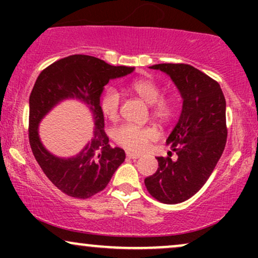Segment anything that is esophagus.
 <instances>
[{
    "mask_svg": "<svg viewBox=\"0 0 258 258\" xmlns=\"http://www.w3.org/2000/svg\"><path fill=\"white\" fill-rule=\"evenodd\" d=\"M126 156L127 158H130V159H133V160H136V159H138L139 156V154H136V153H131V152H126Z\"/></svg>",
    "mask_w": 258,
    "mask_h": 258,
    "instance_id": "34e87169",
    "label": "esophagus"
}]
</instances>
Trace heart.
Returning <instances> with one entry per match:
<instances>
[{
    "label": "heart",
    "instance_id": "b5f03b06",
    "mask_svg": "<svg viewBox=\"0 0 258 258\" xmlns=\"http://www.w3.org/2000/svg\"><path fill=\"white\" fill-rule=\"evenodd\" d=\"M130 91L146 100L152 106L154 119L166 122L176 114L177 102L171 96H161L162 90L158 82L150 79H138L130 84ZM120 93L116 88L108 87L100 96V110L106 119L115 121L119 117ZM114 141L121 147L132 152H143L150 142L158 137L153 127H142L132 123H123L111 131Z\"/></svg>",
    "mask_w": 258,
    "mask_h": 258
}]
</instances>
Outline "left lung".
Wrapping results in <instances>:
<instances>
[{"mask_svg": "<svg viewBox=\"0 0 258 258\" xmlns=\"http://www.w3.org/2000/svg\"><path fill=\"white\" fill-rule=\"evenodd\" d=\"M183 98L182 112L166 144L176 153L158 159V171L144 179L154 199L164 204L188 200L206 183L227 142L226 99L220 84L188 64H156Z\"/></svg>", "mask_w": 258, "mask_h": 258, "instance_id": "obj_1", "label": "left lung"}]
</instances>
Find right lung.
Returning <instances> with one entry per match:
<instances>
[{
	"label": "right lung",
	"mask_w": 258,
	"mask_h": 258,
	"mask_svg": "<svg viewBox=\"0 0 258 258\" xmlns=\"http://www.w3.org/2000/svg\"><path fill=\"white\" fill-rule=\"evenodd\" d=\"M135 68L114 67L92 55L75 54L54 61L41 72L29 99V141L35 159L59 190L76 199H88L110 182L125 161L121 148H111L104 131V115L99 100L111 79L131 74ZM76 98L86 102L94 114V138L78 156L57 158L47 152L38 137L39 121L60 100Z\"/></svg>",
	"instance_id": "obj_1"
}]
</instances>
